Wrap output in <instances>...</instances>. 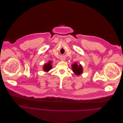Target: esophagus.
Returning <instances> with one entry per match:
<instances>
[{"label":"esophagus","mask_w":123,"mask_h":123,"mask_svg":"<svg viewBox=\"0 0 123 123\" xmlns=\"http://www.w3.org/2000/svg\"><path fill=\"white\" fill-rule=\"evenodd\" d=\"M65 58H61V61H65Z\"/></svg>","instance_id":"34e87169"}]
</instances>
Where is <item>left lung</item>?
Returning <instances> with one entry per match:
<instances>
[{"label":"left lung","instance_id":"1","mask_svg":"<svg viewBox=\"0 0 123 123\" xmlns=\"http://www.w3.org/2000/svg\"><path fill=\"white\" fill-rule=\"evenodd\" d=\"M72 71L77 75H80L83 73V67L81 65H78L76 62H75L72 65Z\"/></svg>","mask_w":123,"mask_h":123}]
</instances>
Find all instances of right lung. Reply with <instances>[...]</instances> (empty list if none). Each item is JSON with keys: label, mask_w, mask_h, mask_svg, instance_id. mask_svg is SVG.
Returning <instances> with one entry per match:
<instances>
[{"label": "right lung", "mask_w": 123, "mask_h": 123, "mask_svg": "<svg viewBox=\"0 0 123 123\" xmlns=\"http://www.w3.org/2000/svg\"><path fill=\"white\" fill-rule=\"evenodd\" d=\"M51 64H52V62L49 61L48 63H47V64L44 65V66L43 67V69L44 71L48 72L49 70H50L52 69V66Z\"/></svg>", "instance_id": "right-lung-1"}]
</instances>
